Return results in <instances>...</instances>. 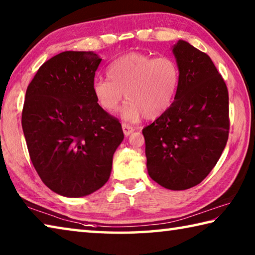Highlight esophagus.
Instances as JSON below:
<instances>
[{
	"instance_id": "34e87169",
	"label": "esophagus",
	"mask_w": 255,
	"mask_h": 255,
	"mask_svg": "<svg viewBox=\"0 0 255 255\" xmlns=\"http://www.w3.org/2000/svg\"><path fill=\"white\" fill-rule=\"evenodd\" d=\"M123 130H124L125 136H129V135H130V133H131L133 130H135V129H133V127H131L130 125L123 124Z\"/></svg>"
}]
</instances>
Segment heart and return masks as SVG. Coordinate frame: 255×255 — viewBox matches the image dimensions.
I'll use <instances>...</instances> for the list:
<instances>
[{
    "label": "heart",
    "mask_w": 255,
    "mask_h": 255,
    "mask_svg": "<svg viewBox=\"0 0 255 255\" xmlns=\"http://www.w3.org/2000/svg\"><path fill=\"white\" fill-rule=\"evenodd\" d=\"M109 80L99 79L92 90L103 110L114 114L123 101L122 117L138 122L141 117L157 118L173 103L180 85V68L171 57L154 58L130 53L116 59L108 68Z\"/></svg>",
    "instance_id": "obj_1"
}]
</instances>
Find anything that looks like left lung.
<instances>
[{"label": "left lung", "mask_w": 255, "mask_h": 255, "mask_svg": "<svg viewBox=\"0 0 255 255\" xmlns=\"http://www.w3.org/2000/svg\"><path fill=\"white\" fill-rule=\"evenodd\" d=\"M180 85L172 106L143 129L150 178L170 190L199 184L225 148L228 91L207 54L179 40L172 48Z\"/></svg>", "instance_id": "left-lung-1"}]
</instances>
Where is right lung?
I'll use <instances>...</instances> for the list:
<instances>
[{"label":"right lung","mask_w":255,"mask_h":255,"mask_svg":"<svg viewBox=\"0 0 255 255\" xmlns=\"http://www.w3.org/2000/svg\"><path fill=\"white\" fill-rule=\"evenodd\" d=\"M93 51H63L42 64L28 85L22 129L42 182L68 198L91 195L110 178L124 139L122 124L99 106Z\"/></svg>","instance_id":"obj_1"}]
</instances>
